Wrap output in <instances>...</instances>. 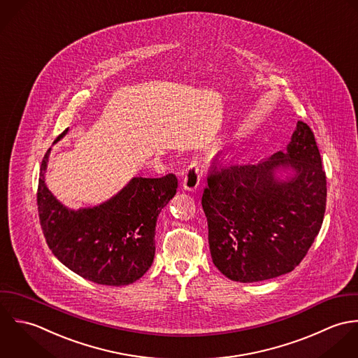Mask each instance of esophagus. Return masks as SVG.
Listing matches in <instances>:
<instances>
[{
	"mask_svg": "<svg viewBox=\"0 0 358 358\" xmlns=\"http://www.w3.org/2000/svg\"><path fill=\"white\" fill-rule=\"evenodd\" d=\"M201 180H202V170L201 166L196 160H192L191 164L188 166V169L184 173V181L182 185L185 189L188 191H195L196 188H199L201 185Z\"/></svg>",
	"mask_w": 358,
	"mask_h": 358,
	"instance_id": "34e87169",
	"label": "esophagus"
}]
</instances>
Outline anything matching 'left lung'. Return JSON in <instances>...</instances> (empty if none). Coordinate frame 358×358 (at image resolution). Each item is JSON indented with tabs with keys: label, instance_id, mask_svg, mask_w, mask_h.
Instances as JSON below:
<instances>
[{
	"label": "left lung",
	"instance_id": "1",
	"mask_svg": "<svg viewBox=\"0 0 358 358\" xmlns=\"http://www.w3.org/2000/svg\"><path fill=\"white\" fill-rule=\"evenodd\" d=\"M280 169L289 171L285 180ZM327 177L311 129L297 122L286 146L260 162L213 166L203 191L215 267L236 282L290 273L318 235Z\"/></svg>",
	"mask_w": 358,
	"mask_h": 358
}]
</instances>
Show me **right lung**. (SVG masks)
Segmentation results:
<instances>
[{
    "mask_svg": "<svg viewBox=\"0 0 358 358\" xmlns=\"http://www.w3.org/2000/svg\"><path fill=\"white\" fill-rule=\"evenodd\" d=\"M50 152L51 148L41 162L37 189L40 224L48 248L62 264L91 282L123 286L140 280L152 266L156 221L177 192V177H134L109 201L71 210L45 185Z\"/></svg>",
    "mask_w": 358,
    "mask_h": 358,
    "instance_id": "obj_1",
    "label": "right lung"
}]
</instances>
